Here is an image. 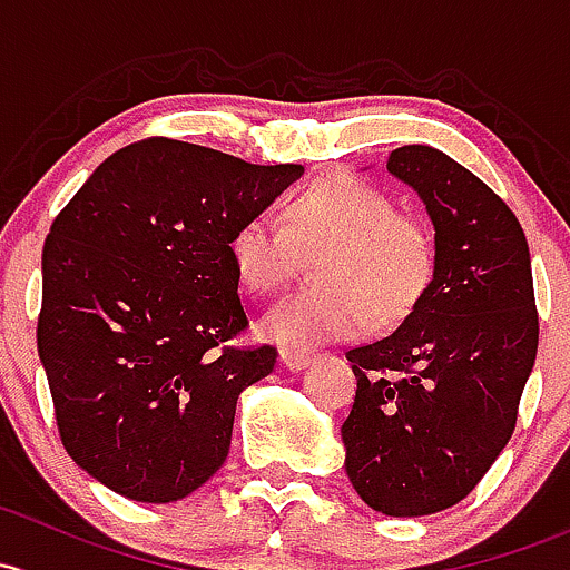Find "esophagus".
Returning <instances> with one entry per match:
<instances>
[{"label":"esophagus","instance_id":"esophagus-1","mask_svg":"<svg viewBox=\"0 0 570 570\" xmlns=\"http://www.w3.org/2000/svg\"><path fill=\"white\" fill-rule=\"evenodd\" d=\"M314 361H316V355H311V352H301V350L281 352V365H284L286 371H303V368H308Z\"/></svg>","mask_w":570,"mask_h":570}]
</instances>
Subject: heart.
<instances>
[{
    "label": "heart",
    "mask_w": 570,
    "mask_h": 570,
    "mask_svg": "<svg viewBox=\"0 0 570 570\" xmlns=\"http://www.w3.org/2000/svg\"><path fill=\"white\" fill-rule=\"evenodd\" d=\"M284 224L250 215L229 237L232 269L250 295L278 292L301 256H314L311 275L320 289L286 297L262 322V335L284 350L352 338L368 314L376 325H393L423 301L434 278L426 224L355 175L305 188L286 205Z\"/></svg>",
    "instance_id": "obj_1"
}]
</instances>
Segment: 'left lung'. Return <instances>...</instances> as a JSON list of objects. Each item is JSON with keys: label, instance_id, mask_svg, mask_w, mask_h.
<instances>
[{"label": "left lung", "instance_id": "8db88e82", "mask_svg": "<svg viewBox=\"0 0 570 570\" xmlns=\"http://www.w3.org/2000/svg\"><path fill=\"white\" fill-rule=\"evenodd\" d=\"M387 171L434 224L423 301L346 361L355 404L341 426L346 475L385 517H429L478 487L517 426L538 352L530 248L511 207L426 144L393 149Z\"/></svg>", "mask_w": 570, "mask_h": 570}]
</instances>
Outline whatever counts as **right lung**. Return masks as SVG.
Instances as JSON below:
<instances>
[{
    "instance_id": "right-lung-1",
    "label": "right lung",
    "mask_w": 570,
    "mask_h": 570,
    "mask_svg": "<svg viewBox=\"0 0 570 570\" xmlns=\"http://www.w3.org/2000/svg\"><path fill=\"white\" fill-rule=\"evenodd\" d=\"M303 177L175 139L106 158L43 245L38 355L59 436L136 502H175L226 461L239 393L273 371L248 327L229 237Z\"/></svg>"
}]
</instances>
